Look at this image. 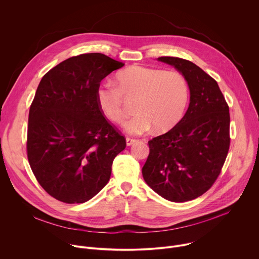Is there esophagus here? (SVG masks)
Wrapping results in <instances>:
<instances>
[{"label": "esophagus", "mask_w": 259, "mask_h": 259, "mask_svg": "<svg viewBox=\"0 0 259 259\" xmlns=\"http://www.w3.org/2000/svg\"><path fill=\"white\" fill-rule=\"evenodd\" d=\"M136 141H137L136 139H133V138H130V137H127V138H126V143H127L128 146L134 144Z\"/></svg>", "instance_id": "1"}]
</instances>
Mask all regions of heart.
Wrapping results in <instances>:
<instances>
[{"instance_id":"1","label":"heart","mask_w":259,"mask_h":259,"mask_svg":"<svg viewBox=\"0 0 259 259\" xmlns=\"http://www.w3.org/2000/svg\"><path fill=\"white\" fill-rule=\"evenodd\" d=\"M123 96L137 99V114L125 128L130 134L140 135L153 127L157 132L172 129L186 112L190 89L178 71L132 65L117 73L116 86L105 84L96 92L101 112L115 124H122L126 118Z\"/></svg>"}]
</instances>
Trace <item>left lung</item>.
<instances>
[{
  "label": "left lung",
  "instance_id": "obj_1",
  "mask_svg": "<svg viewBox=\"0 0 259 259\" xmlns=\"http://www.w3.org/2000/svg\"><path fill=\"white\" fill-rule=\"evenodd\" d=\"M186 78L190 105L167 133L149 141L142 176L154 192L171 202H187L206 193L218 177L230 147L229 105L217 82L195 63L163 56Z\"/></svg>",
  "mask_w": 259,
  "mask_h": 259
}]
</instances>
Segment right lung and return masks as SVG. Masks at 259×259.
Masks as SVG:
<instances>
[{"mask_svg": "<svg viewBox=\"0 0 259 259\" xmlns=\"http://www.w3.org/2000/svg\"><path fill=\"white\" fill-rule=\"evenodd\" d=\"M123 62L101 53L70 57L42 78L29 108L27 158L41 187L67 204L84 203L109 180L126 147L102 115L96 92Z\"/></svg>", "mask_w": 259, "mask_h": 259, "instance_id": "add662e5", "label": "right lung"}]
</instances>
